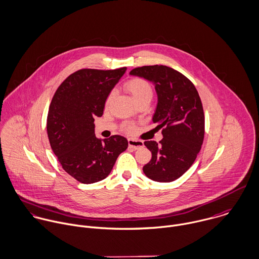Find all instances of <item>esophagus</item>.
<instances>
[{
  "instance_id": "1",
  "label": "esophagus",
  "mask_w": 259,
  "mask_h": 259,
  "mask_svg": "<svg viewBox=\"0 0 259 259\" xmlns=\"http://www.w3.org/2000/svg\"><path fill=\"white\" fill-rule=\"evenodd\" d=\"M128 146L135 150L139 149V148H143L144 147V142L139 141V140H134V139H128Z\"/></svg>"
}]
</instances>
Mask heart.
Instances as JSON below:
<instances>
[{
  "label": "heart",
  "mask_w": 259,
  "mask_h": 259,
  "mask_svg": "<svg viewBox=\"0 0 259 259\" xmlns=\"http://www.w3.org/2000/svg\"><path fill=\"white\" fill-rule=\"evenodd\" d=\"M125 88L126 90L132 94L133 98L135 99L136 102L145 99V98H152L153 96V88L151 87V84L142 78H134L128 80L125 83ZM113 93L111 92L107 99H106V103H108L112 97ZM125 130L127 131H132L133 130V125H126Z\"/></svg>",
  "instance_id": "obj_1"
}]
</instances>
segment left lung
I'll list each match as a JSON object with an SVG mask.
<instances>
[{
	"instance_id": "obj_1",
	"label": "left lung",
	"mask_w": 259,
	"mask_h": 259,
	"mask_svg": "<svg viewBox=\"0 0 259 259\" xmlns=\"http://www.w3.org/2000/svg\"><path fill=\"white\" fill-rule=\"evenodd\" d=\"M155 85L158 103L153 122L163 139L145 142L152 152L145 175L156 182H172L187 172L199 154L205 133L202 102L194 84L182 73L165 65L143 66L130 72Z\"/></svg>"
}]
</instances>
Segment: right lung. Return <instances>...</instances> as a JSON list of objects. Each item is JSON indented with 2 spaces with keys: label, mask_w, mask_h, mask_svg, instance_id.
<instances>
[{
  "label": "right lung",
  "mask_w": 259,
  "mask_h": 259,
  "mask_svg": "<svg viewBox=\"0 0 259 259\" xmlns=\"http://www.w3.org/2000/svg\"><path fill=\"white\" fill-rule=\"evenodd\" d=\"M125 70H78L61 83L50 103L47 134L51 149L63 170L82 184L105 179L127 149V140L121 136L98 139L94 133V118L103 114L109 93Z\"/></svg>",
  "instance_id": "add662e5"
}]
</instances>
